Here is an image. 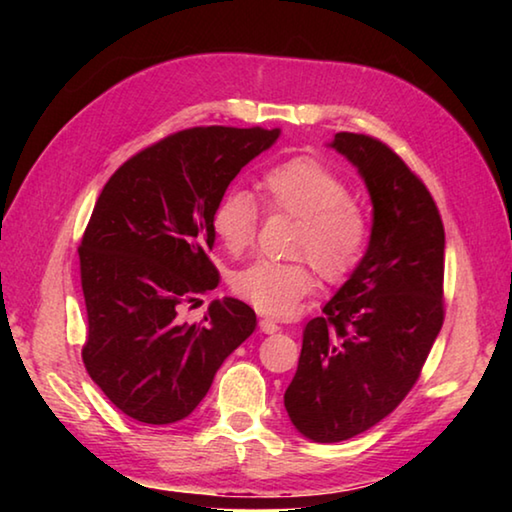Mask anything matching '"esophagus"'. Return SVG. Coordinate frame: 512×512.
Masks as SVG:
<instances>
[{"instance_id":"esophagus-1","label":"esophagus","mask_w":512,"mask_h":512,"mask_svg":"<svg viewBox=\"0 0 512 512\" xmlns=\"http://www.w3.org/2000/svg\"><path fill=\"white\" fill-rule=\"evenodd\" d=\"M259 329H262L264 334H275V332H280V325H277L271 318H262L259 320Z\"/></svg>"}]
</instances>
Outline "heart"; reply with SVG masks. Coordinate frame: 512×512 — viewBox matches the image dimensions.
<instances>
[{"label":"heart","instance_id":"1","mask_svg":"<svg viewBox=\"0 0 512 512\" xmlns=\"http://www.w3.org/2000/svg\"><path fill=\"white\" fill-rule=\"evenodd\" d=\"M271 212L298 216L293 250L309 255L320 275L336 280L348 275L368 246V219L348 187L323 162L307 155L268 169L259 180ZM259 210L246 189L232 187L219 196L212 212V230L230 253L253 246ZM232 291L268 316H289L298 300L314 287L305 262L257 259L232 275Z\"/></svg>","mask_w":512,"mask_h":512}]
</instances>
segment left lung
Segmentation results:
<instances>
[{
	"label": "left lung",
	"mask_w": 512,
	"mask_h": 512,
	"mask_svg": "<svg viewBox=\"0 0 512 512\" xmlns=\"http://www.w3.org/2000/svg\"><path fill=\"white\" fill-rule=\"evenodd\" d=\"M329 146L366 183L372 230L359 264L302 332L284 393L291 424L314 443H341L393 413L445 314V230L427 187L368 135L336 133Z\"/></svg>",
	"instance_id": "obj_1"
}]
</instances>
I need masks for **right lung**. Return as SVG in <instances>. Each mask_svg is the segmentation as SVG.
Wrapping results in <instances>:
<instances>
[{"instance_id":"obj_1","label":"right lung","mask_w":512,"mask_h":512,"mask_svg":"<svg viewBox=\"0 0 512 512\" xmlns=\"http://www.w3.org/2000/svg\"><path fill=\"white\" fill-rule=\"evenodd\" d=\"M280 133L189 128L133 155L103 187L79 246L83 363L128 418L185 420L221 363L255 332V311L237 298L212 300L201 325L185 323L180 307L219 287L207 257L214 205Z\"/></svg>"}]
</instances>
